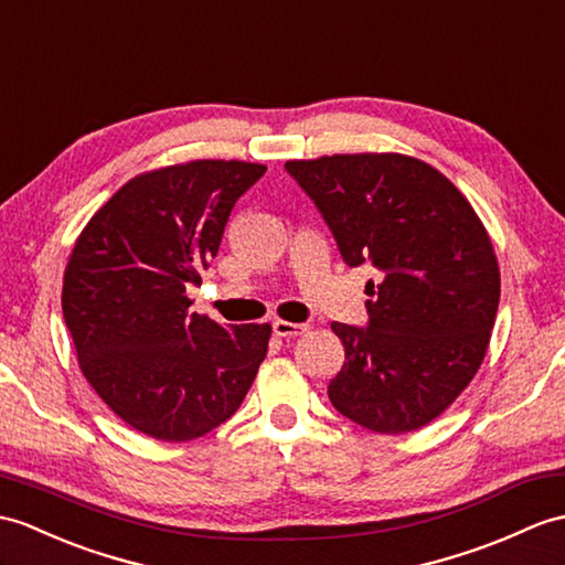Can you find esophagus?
<instances>
[{"label": "esophagus", "instance_id": "1", "mask_svg": "<svg viewBox=\"0 0 565 565\" xmlns=\"http://www.w3.org/2000/svg\"><path fill=\"white\" fill-rule=\"evenodd\" d=\"M271 330L277 337H298L308 330V324L303 322H286V320H274Z\"/></svg>", "mask_w": 565, "mask_h": 565}]
</instances>
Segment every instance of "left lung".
Instances as JSON below:
<instances>
[{
  "label": "left lung",
  "instance_id": "1",
  "mask_svg": "<svg viewBox=\"0 0 565 565\" xmlns=\"http://www.w3.org/2000/svg\"><path fill=\"white\" fill-rule=\"evenodd\" d=\"M349 267L377 281L365 327L332 322L344 365L327 395L375 433H409L440 416L487 356L501 298L493 245L475 209L428 163L402 153L288 161Z\"/></svg>",
  "mask_w": 565,
  "mask_h": 565
}]
</instances>
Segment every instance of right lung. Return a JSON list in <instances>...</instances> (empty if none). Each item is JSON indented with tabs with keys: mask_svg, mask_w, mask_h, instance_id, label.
Masks as SVG:
<instances>
[{
	"mask_svg": "<svg viewBox=\"0 0 565 565\" xmlns=\"http://www.w3.org/2000/svg\"><path fill=\"white\" fill-rule=\"evenodd\" d=\"M243 161H192L129 180L78 235L62 312L78 365L125 424L185 443L238 412L269 324H221L185 296L218 253L235 202L265 175Z\"/></svg>",
	"mask_w": 565,
	"mask_h": 565,
	"instance_id": "obj_1",
	"label": "right lung"
}]
</instances>
